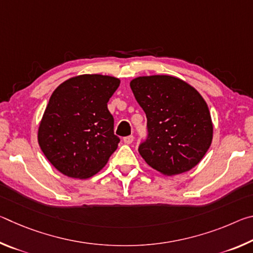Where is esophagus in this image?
<instances>
[{
	"instance_id": "1",
	"label": "esophagus",
	"mask_w": 253,
	"mask_h": 253,
	"mask_svg": "<svg viewBox=\"0 0 253 253\" xmlns=\"http://www.w3.org/2000/svg\"><path fill=\"white\" fill-rule=\"evenodd\" d=\"M134 142V136L130 135V136H127V137H124V143L129 145Z\"/></svg>"
}]
</instances>
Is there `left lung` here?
Returning a JSON list of instances; mask_svg holds the SVG:
<instances>
[{
	"label": "left lung",
	"mask_w": 253,
	"mask_h": 253,
	"mask_svg": "<svg viewBox=\"0 0 253 253\" xmlns=\"http://www.w3.org/2000/svg\"><path fill=\"white\" fill-rule=\"evenodd\" d=\"M130 88L147 118V139L138 148L145 162L168 176L198 165L213 138L211 115L200 92L166 75L137 77Z\"/></svg>",
	"instance_id": "obj_1"
}]
</instances>
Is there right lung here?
Listing matches in <instances>:
<instances>
[{
    "label": "right lung",
    "mask_w": 253,
    "mask_h": 253,
    "mask_svg": "<svg viewBox=\"0 0 253 253\" xmlns=\"http://www.w3.org/2000/svg\"><path fill=\"white\" fill-rule=\"evenodd\" d=\"M121 80L111 76L80 75L58 85L38 129L48 161L72 178H89L117 149L114 117L107 102Z\"/></svg>",
    "instance_id": "obj_1"
}]
</instances>
